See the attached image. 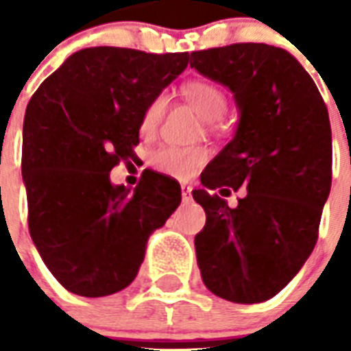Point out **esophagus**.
I'll return each instance as SVG.
<instances>
[{
  "instance_id": "1",
  "label": "esophagus",
  "mask_w": 351,
  "mask_h": 351,
  "mask_svg": "<svg viewBox=\"0 0 351 351\" xmlns=\"http://www.w3.org/2000/svg\"><path fill=\"white\" fill-rule=\"evenodd\" d=\"M191 186L182 184V200H184V202H191Z\"/></svg>"
}]
</instances>
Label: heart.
<instances>
[{
  "label": "heart",
  "instance_id": "b5f03b06",
  "mask_svg": "<svg viewBox=\"0 0 351 351\" xmlns=\"http://www.w3.org/2000/svg\"><path fill=\"white\" fill-rule=\"evenodd\" d=\"M182 95L206 120H219L230 107V96L219 84L211 80H189L182 85ZM167 107V96L164 93L151 98L143 109L142 127L143 132H153L164 118ZM202 147H178V145H160L151 153V164L165 175L186 178L206 160Z\"/></svg>",
  "mask_w": 351,
  "mask_h": 351
}]
</instances>
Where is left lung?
<instances>
[{
  "mask_svg": "<svg viewBox=\"0 0 351 351\" xmlns=\"http://www.w3.org/2000/svg\"><path fill=\"white\" fill-rule=\"evenodd\" d=\"M191 67L230 87L240 109L237 134L193 191L206 211L195 237L200 275L217 297L264 302L299 273L319 239L332 187L326 104L304 67L266 43L195 51ZM219 186H245L246 195L230 208L210 195Z\"/></svg>",
  "mask_w": 351,
  "mask_h": 351,
  "instance_id": "8db88e82",
  "label": "left lung"
}]
</instances>
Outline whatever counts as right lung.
Segmentation results:
<instances>
[{
    "label": "right lung",
    "instance_id": "1",
    "mask_svg": "<svg viewBox=\"0 0 351 351\" xmlns=\"http://www.w3.org/2000/svg\"><path fill=\"white\" fill-rule=\"evenodd\" d=\"M189 52L120 47L74 52L30 98L21 173L29 231L58 282L106 297L134 280L149 234L182 200L178 182L143 173L134 191L109 173L134 156L143 109L187 67Z\"/></svg>",
    "mask_w": 351,
    "mask_h": 351
}]
</instances>
